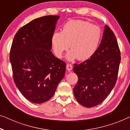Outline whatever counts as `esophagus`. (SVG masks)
<instances>
[{"instance_id":"1","label":"esophagus","mask_w":130,"mask_h":130,"mask_svg":"<svg viewBox=\"0 0 130 130\" xmlns=\"http://www.w3.org/2000/svg\"><path fill=\"white\" fill-rule=\"evenodd\" d=\"M66 68H67V69L68 71H70L72 69V65L71 64H69V63H68V64L67 65V67H66Z\"/></svg>"}]
</instances>
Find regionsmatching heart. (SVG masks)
I'll list each match as a JSON object with an SVG mask.
<instances>
[{"mask_svg": "<svg viewBox=\"0 0 130 130\" xmlns=\"http://www.w3.org/2000/svg\"><path fill=\"white\" fill-rule=\"evenodd\" d=\"M101 38L98 26L82 20H71L63 25L61 32L54 33L51 41L58 58L62 57L69 45L71 51L67 55L68 59L85 61L96 52Z\"/></svg>", "mask_w": 130, "mask_h": 130, "instance_id": "1", "label": "heart"}]
</instances>
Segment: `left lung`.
Returning a JSON list of instances; mask_svg holds the SVG:
<instances>
[{"mask_svg":"<svg viewBox=\"0 0 130 130\" xmlns=\"http://www.w3.org/2000/svg\"><path fill=\"white\" fill-rule=\"evenodd\" d=\"M120 62L116 37L106 25L101 42L94 55L79 64H74L73 71L78 77L73 90L76 101L88 108L102 103L116 85Z\"/></svg>","mask_w":130,"mask_h":130,"instance_id":"obj_1","label":"left lung"}]
</instances>
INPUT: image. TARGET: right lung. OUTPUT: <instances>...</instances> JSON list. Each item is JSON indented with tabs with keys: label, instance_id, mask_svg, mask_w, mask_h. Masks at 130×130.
Here are the masks:
<instances>
[{
	"label": "right lung",
	"instance_id": "add662e5",
	"mask_svg": "<svg viewBox=\"0 0 130 130\" xmlns=\"http://www.w3.org/2000/svg\"><path fill=\"white\" fill-rule=\"evenodd\" d=\"M59 16L33 20L20 28L10 51L14 84L29 101L42 104L54 95L66 63L52 54V36Z\"/></svg>",
	"mask_w": 130,
	"mask_h": 130
}]
</instances>
